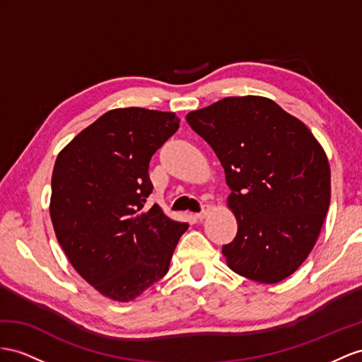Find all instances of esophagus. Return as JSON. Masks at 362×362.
I'll list each match as a JSON object with an SVG mask.
<instances>
[{
  "label": "esophagus",
  "instance_id": "obj_1",
  "mask_svg": "<svg viewBox=\"0 0 362 362\" xmlns=\"http://www.w3.org/2000/svg\"><path fill=\"white\" fill-rule=\"evenodd\" d=\"M211 211H212V208H211V205H205L203 206V209H202V212H199V214L196 216L199 220H203V218H206L209 214H211Z\"/></svg>",
  "mask_w": 362,
  "mask_h": 362
}]
</instances>
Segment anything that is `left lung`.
<instances>
[{"instance_id": "1", "label": "left lung", "mask_w": 362, "mask_h": 362, "mask_svg": "<svg viewBox=\"0 0 362 362\" xmlns=\"http://www.w3.org/2000/svg\"><path fill=\"white\" fill-rule=\"evenodd\" d=\"M225 170L234 242L229 269L274 284L292 275L317 243L330 205V166L298 117L269 98L233 96L187 115Z\"/></svg>"}]
</instances>
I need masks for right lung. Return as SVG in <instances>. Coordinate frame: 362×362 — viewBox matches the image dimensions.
Wrapping results in <instances>:
<instances>
[{
    "instance_id": "obj_1",
    "label": "right lung",
    "mask_w": 362,
    "mask_h": 362,
    "mask_svg": "<svg viewBox=\"0 0 362 362\" xmlns=\"http://www.w3.org/2000/svg\"><path fill=\"white\" fill-rule=\"evenodd\" d=\"M168 111L115 108L62 148L52 174L50 218L75 271L110 300L128 303L159 281L187 223L145 208L151 156L177 132Z\"/></svg>"
}]
</instances>
